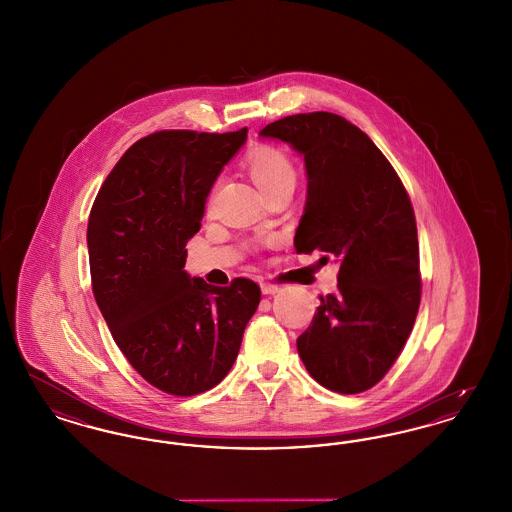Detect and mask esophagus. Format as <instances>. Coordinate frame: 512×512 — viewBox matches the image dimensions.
I'll return each mask as SVG.
<instances>
[{
	"mask_svg": "<svg viewBox=\"0 0 512 512\" xmlns=\"http://www.w3.org/2000/svg\"><path fill=\"white\" fill-rule=\"evenodd\" d=\"M261 291H263L265 295H274V293H278V291H280V286H276V284H268V282H263V284H261Z\"/></svg>",
	"mask_w": 512,
	"mask_h": 512,
	"instance_id": "1",
	"label": "esophagus"
}]
</instances>
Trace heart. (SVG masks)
<instances>
[{"label":"heart","mask_w":512,"mask_h":512,"mask_svg":"<svg viewBox=\"0 0 512 512\" xmlns=\"http://www.w3.org/2000/svg\"><path fill=\"white\" fill-rule=\"evenodd\" d=\"M247 165L253 181L263 192L270 190L276 184H295L297 179L295 165L287 158V154L272 146L255 148L247 158Z\"/></svg>","instance_id":"heart-1"}]
</instances>
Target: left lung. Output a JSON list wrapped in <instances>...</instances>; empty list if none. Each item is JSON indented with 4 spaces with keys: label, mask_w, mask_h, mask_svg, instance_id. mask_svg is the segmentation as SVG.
<instances>
[{
    "label": "left lung",
    "mask_w": 512,
    "mask_h": 512,
    "mask_svg": "<svg viewBox=\"0 0 512 512\" xmlns=\"http://www.w3.org/2000/svg\"><path fill=\"white\" fill-rule=\"evenodd\" d=\"M261 137L303 154L308 188L297 253L339 261L337 291L322 297L297 339L322 387L358 394L377 385L408 341L421 301L417 225L408 192L368 135L331 112L287 116Z\"/></svg>",
    "instance_id": "left-lung-1"
}]
</instances>
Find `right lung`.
Masks as SVG:
<instances>
[{"label": "right lung", "mask_w": 512, "mask_h": 512, "mask_svg": "<svg viewBox=\"0 0 512 512\" xmlns=\"http://www.w3.org/2000/svg\"><path fill=\"white\" fill-rule=\"evenodd\" d=\"M246 139L247 127L152 133L123 154L91 207L97 305L129 364L173 396H194L225 379L261 301L253 280L209 286L183 270L209 190Z\"/></svg>", "instance_id": "obj_1"}]
</instances>
